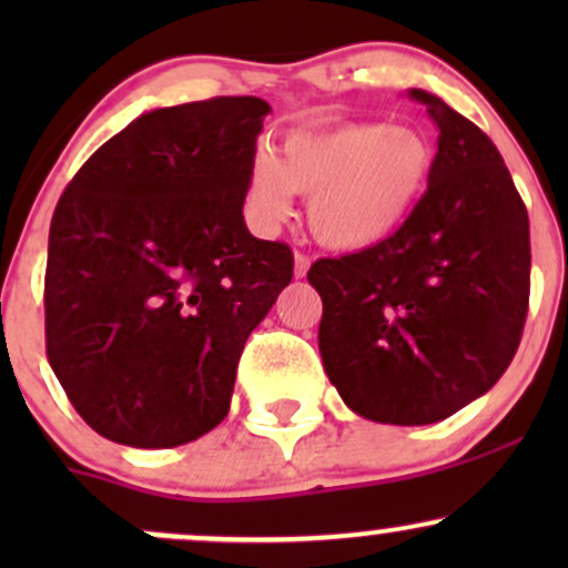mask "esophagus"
Wrapping results in <instances>:
<instances>
[{"mask_svg":"<svg viewBox=\"0 0 568 568\" xmlns=\"http://www.w3.org/2000/svg\"><path fill=\"white\" fill-rule=\"evenodd\" d=\"M310 256H304V253H296L293 256V275L296 277H306V272H310Z\"/></svg>","mask_w":568,"mask_h":568,"instance_id":"esophagus-1","label":"esophagus"}]
</instances>
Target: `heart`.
<instances>
[{"label":"heart","instance_id":"1","mask_svg":"<svg viewBox=\"0 0 568 568\" xmlns=\"http://www.w3.org/2000/svg\"><path fill=\"white\" fill-rule=\"evenodd\" d=\"M433 141L414 125L342 122L293 130L280 154H256L245 184L253 224L270 230L306 200V224L331 251H366L400 230L425 197Z\"/></svg>","mask_w":568,"mask_h":568}]
</instances>
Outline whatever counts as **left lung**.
Returning a JSON list of instances; mask_svg holds the SVG:
<instances>
[{
    "instance_id": "obj_1",
    "label": "left lung",
    "mask_w": 568,
    "mask_h": 568,
    "mask_svg": "<svg viewBox=\"0 0 568 568\" xmlns=\"http://www.w3.org/2000/svg\"><path fill=\"white\" fill-rule=\"evenodd\" d=\"M440 130L429 186L384 243L312 264L325 374L349 410L435 425L510 366L529 310V213L491 139L427 90Z\"/></svg>"
}]
</instances>
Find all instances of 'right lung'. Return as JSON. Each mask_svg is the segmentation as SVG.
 <instances>
[{"label":"right lung","instance_id":"1","mask_svg":"<svg viewBox=\"0 0 568 568\" xmlns=\"http://www.w3.org/2000/svg\"><path fill=\"white\" fill-rule=\"evenodd\" d=\"M270 103L152 109L58 200L44 275L48 361L103 438L173 448L230 414L245 338L293 277L243 219Z\"/></svg>","mask_w":568,"mask_h":568}]
</instances>
